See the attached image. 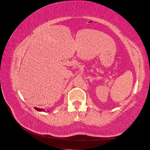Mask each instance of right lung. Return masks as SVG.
Listing matches in <instances>:
<instances>
[{"mask_svg": "<svg viewBox=\"0 0 150 150\" xmlns=\"http://www.w3.org/2000/svg\"><path fill=\"white\" fill-rule=\"evenodd\" d=\"M35 110H36L38 111H44V110H42V109H39V108H34Z\"/></svg>", "mask_w": 150, "mask_h": 150, "instance_id": "obj_1", "label": "right lung"}]
</instances>
